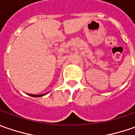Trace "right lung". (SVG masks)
<instances>
[{
    "instance_id": "add662e5",
    "label": "right lung",
    "mask_w": 135,
    "mask_h": 135,
    "mask_svg": "<svg viewBox=\"0 0 135 135\" xmlns=\"http://www.w3.org/2000/svg\"><path fill=\"white\" fill-rule=\"evenodd\" d=\"M48 93V92H47ZM47 93H46V94H42V95H32V94H28V95L31 96V97H35V98H38V97H42V96L45 95H46Z\"/></svg>"
}]
</instances>
